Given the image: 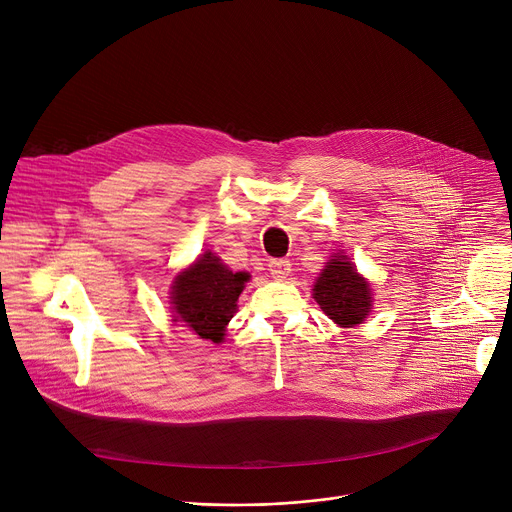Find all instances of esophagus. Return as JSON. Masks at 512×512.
I'll return each instance as SVG.
<instances>
[{"label": "esophagus", "mask_w": 512, "mask_h": 512, "mask_svg": "<svg viewBox=\"0 0 512 512\" xmlns=\"http://www.w3.org/2000/svg\"><path fill=\"white\" fill-rule=\"evenodd\" d=\"M269 273L275 277V279H285L291 271V263L287 259H271L269 261Z\"/></svg>", "instance_id": "esophagus-1"}]
</instances>
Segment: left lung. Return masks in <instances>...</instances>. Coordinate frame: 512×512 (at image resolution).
Returning a JSON list of instances; mask_svg holds the SVG:
<instances>
[{
  "mask_svg": "<svg viewBox=\"0 0 512 512\" xmlns=\"http://www.w3.org/2000/svg\"><path fill=\"white\" fill-rule=\"evenodd\" d=\"M314 298L322 312L344 328L369 316L371 287L344 255H334L314 285Z\"/></svg>",
  "mask_w": 512,
  "mask_h": 512,
  "instance_id": "1",
  "label": "left lung"
}]
</instances>
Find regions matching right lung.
Listing matches in <instances>:
<instances>
[{"label": "right lung", "mask_w": 512, "mask_h": 512, "mask_svg": "<svg viewBox=\"0 0 512 512\" xmlns=\"http://www.w3.org/2000/svg\"><path fill=\"white\" fill-rule=\"evenodd\" d=\"M247 277L241 271L233 273L212 253H204L174 281L172 304L178 318L200 338L221 342L225 326L237 314V300Z\"/></svg>", "instance_id": "right-lung-1"}]
</instances>
